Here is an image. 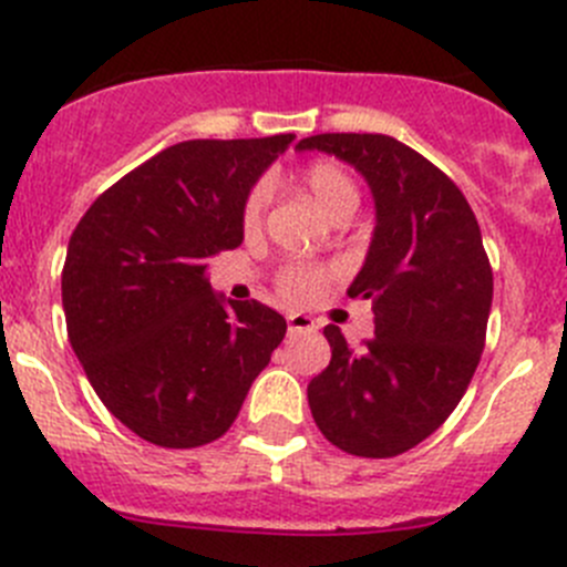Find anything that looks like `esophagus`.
I'll return each instance as SVG.
<instances>
[{"mask_svg":"<svg viewBox=\"0 0 567 567\" xmlns=\"http://www.w3.org/2000/svg\"><path fill=\"white\" fill-rule=\"evenodd\" d=\"M316 321L310 319L308 313H288V332L296 336V332H313Z\"/></svg>","mask_w":567,"mask_h":567,"instance_id":"1","label":"esophagus"}]
</instances>
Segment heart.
I'll return each instance as SVG.
<instances>
[{"label":"heart","mask_w":567,"mask_h":567,"mask_svg":"<svg viewBox=\"0 0 567 567\" xmlns=\"http://www.w3.org/2000/svg\"><path fill=\"white\" fill-rule=\"evenodd\" d=\"M301 187L305 193L313 198V204L319 206L324 215L336 218L341 212H352L358 206V189L352 184V178L347 176V171H341L338 164L332 162H316L310 164L308 171L299 176ZM268 193L266 187H254L251 195L246 198V206H243V224L246 226H257L259 218H262V209H266ZM327 274L321 268H310V266H290L282 271V293L288 299L305 301L313 299L316 293L324 285Z\"/></svg>","instance_id":"heart-1"}]
</instances>
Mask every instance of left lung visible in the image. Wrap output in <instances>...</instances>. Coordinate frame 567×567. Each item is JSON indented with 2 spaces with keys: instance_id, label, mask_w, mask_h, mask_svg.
<instances>
[{
  "instance_id": "left-lung-1",
  "label": "left lung",
  "mask_w": 567,
  "mask_h": 567,
  "mask_svg": "<svg viewBox=\"0 0 567 567\" xmlns=\"http://www.w3.org/2000/svg\"><path fill=\"white\" fill-rule=\"evenodd\" d=\"M299 151L352 164L374 198L367 262L347 293L372 301L374 338L352 349L324 327L330 367L308 403L336 447L363 458L411 451L442 425L473 380L492 308V268L462 189L383 134H319Z\"/></svg>"
}]
</instances>
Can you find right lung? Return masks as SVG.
<instances>
[{"instance_id":"add662e5","label":"right lung","mask_w":567,"mask_h":567,"mask_svg":"<svg viewBox=\"0 0 567 567\" xmlns=\"http://www.w3.org/2000/svg\"><path fill=\"white\" fill-rule=\"evenodd\" d=\"M290 142H178L105 189L69 237V343L105 409L145 442L224 436L282 343V316L215 293L206 262L240 246L248 193Z\"/></svg>"}]
</instances>
